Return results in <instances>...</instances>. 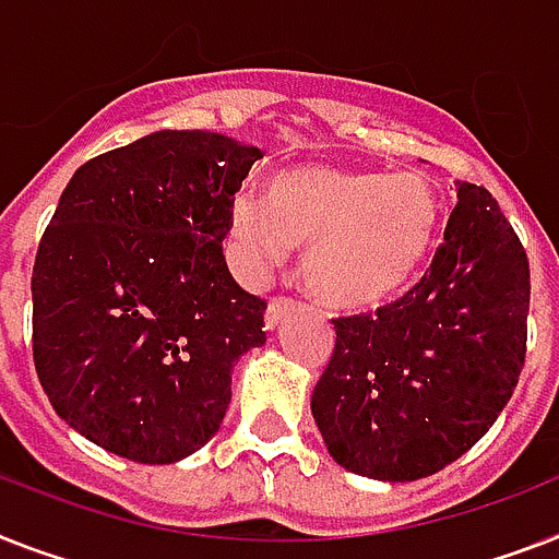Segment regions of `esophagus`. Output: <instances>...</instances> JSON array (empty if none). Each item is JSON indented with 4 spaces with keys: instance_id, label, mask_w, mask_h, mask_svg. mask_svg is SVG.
Returning a JSON list of instances; mask_svg holds the SVG:
<instances>
[{
    "instance_id": "1",
    "label": "esophagus",
    "mask_w": 559,
    "mask_h": 559,
    "mask_svg": "<svg viewBox=\"0 0 559 559\" xmlns=\"http://www.w3.org/2000/svg\"><path fill=\"white\" fill-rule=\"evenodd\" d=\"M293 310H298V301H293L287 295H275L266 307V330H275Z\"/></svg>"
}]
</instances>
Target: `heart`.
<instances>
[{
  "mask_svg": "<svg viewBox=\"0 0 559 559\" xmlns=\"http://www.w3.org/2000/svg\"><path fill=\"white\" fill-rule=\"evenodd\" d=\"M442 203L428 177L301 166L270 183V203L240 192L229 240L247 275H264L307 243L304 281L335 310L396 298L433 252Z\"/></svg>",
  "mask_w": 559,
  "mask_h": 559,
  "instance_id": "obj_1",
  "label": "heart"
}]
</instances>
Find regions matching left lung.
<instances>
[{
    "label": "left lung",
    "mask_w": 559,
    "mask_h": 559,
    "mask_svg": "<svg viewBox=\"0 0 559 559\" xmlns=\"http://www.w3.org/2000/svg\"><path fill=\"white\" fill-rule=\"evenodd\" d=\"M528 255L485 186L460 183L430 270L399 301L335 319L312 390L326 451L353 474L411 483L488 433L520 382Z\"/></svg>",
    "instance_id": "obj_1"
}]
</instances>
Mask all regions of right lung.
<instances>
[{"label":"right lung","instance_id":"add662e5","mask_svg":"<svg viewBox=\"0 0 559 559\" xmlns=\"http://www.w3.org/2000/svg\"><path fill=\"white\" fill-rule=\"evenodd\" d=\"M261 157L215 131H154L74 171L36 249L34 365L99 448L169 465L215 437L266 301L226 266L229 203Z\"/></svg>","mask_w":559,"mask_h":559}]
</instances>
